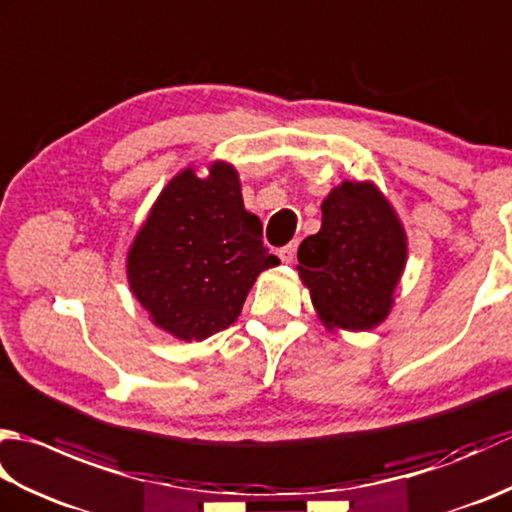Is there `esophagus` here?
Segmentation results:
<instances>
[{
	"label": "esophagus",
	"mask_w": 512,
	"mask_h": 512,
	"mask_svg": "<svg viewBox=\"0 0 512 512\" xmlns=\"http://www.w3.org/2000/svg\"><path fill=\"white\" fill-rule=\"evenodd\" d=\"M295 255H297V242H290L288 246H284L279 250V259L284 264H292V259H295Z\"/></svg>",
	"instance_id": "esophagus-1"
}]
</instances>
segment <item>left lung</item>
Returning a JSON list of instances; mask_svg holds the SVG:
<instances>
[{"label": "left lung", "instance_id": "left-lung-1", "mask_svg": "<svg viewBox=\"0 0 512 512\" xmlns=\"http://www.w3.org/2000/svg\"><path fill=\"white\" fill-rule=\"evenodd\" d=\"M299 277L328 330L383 323L407 266V233L372 180H343L321 204L319 233L299 246Z\"/></svg>", "mask_w": 512, "mask_h": 512}]
</instances>
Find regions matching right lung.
Masks as SVG:
<instances>
[{
  "label": "right lung",
  "instance_id": "obj_1",
  "mask_svg": "<svg viewBox=\"0 0 512 512\" xmlns=\"http://www.w3.org/2000/svg\"><path fill=\"white\" fill-rule=\"evenodd\" d=\"M173 176L129 244V290L149 321L178 341H204L242 312L257 277L279 259L246 211L237 169L226 160Z\"/></svg>",
  "mask_w": 512,
  "mask_h": 512
}]
</instances>
